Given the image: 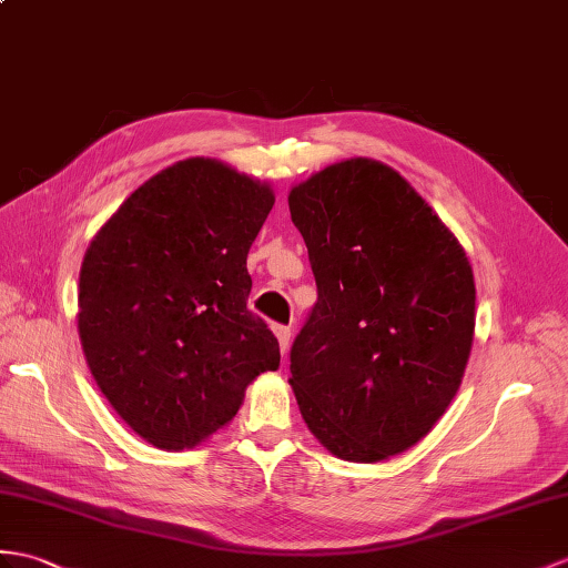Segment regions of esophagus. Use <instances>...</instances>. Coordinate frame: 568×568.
<instances>
[{"label":"esophagus","instance_id":"1","mask_svg":"<svg viewBox=\"0 0 568 568\" xmlns=\"http://www.w3.org/2000/svg\"><path fill=\"white\" fill-rule=\"evenodd\" d=\"M273 334L278 336V344H281V353L285 355L287 348H290V338H293V334H290V326H283V324H275L273 326Z\"/></svg>","mask_w":568,"mask_h":568}]
</instances>
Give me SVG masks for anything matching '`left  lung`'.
I'll return each mask as SVG.
<instances>
[{
	"instance_id": "left-lung-1",
	"label": "left lung",
	"mask_w": 568,
	"mask_h": 568,
	"mask_svg": "<svg viewBox=\"0 0 568 568\" xmlns=\"http://www.w3.org/2000/svg\"><path fill=\"white\" fill-rule=\"evenodd\" d=\"M316 302L290 385L326 450L379 463L416 445L459 389L474 338L465 248L412 183L355 156L287 195Z\"/></svg>"
}]
</instances>
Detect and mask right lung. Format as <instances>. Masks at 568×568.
<instances>
[{"mask_svg":"<svg viewBox=\"0 0 568 568\" xmlns=\"http://www.w3.org/2000/svg\"><path fill=\"white\" fill-rule=\"evenodd\" d=\"M275 195L207 156L162 169L91 240L79 338L103 397L160 450L195 447L240 412L281 348L248 312V246Z\"/></svg>","mask_w":568,"mask_h":568,"instance_id":"1","label":"right lung"}]
</instances>
